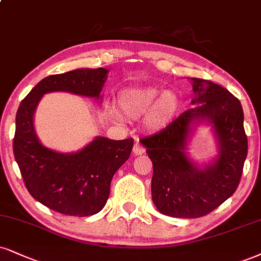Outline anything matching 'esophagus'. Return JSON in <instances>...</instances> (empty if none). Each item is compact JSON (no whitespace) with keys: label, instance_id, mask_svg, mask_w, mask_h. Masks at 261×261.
Instances as JSON below:
<instances>
[{"label":"esophagus","instance_id":"34e87169","mask_svg":"<svg viewBox=\"0 0 261 261\" xmlns=\"http://www.w3.org/2000/svg\"><path fill=\"white\" fill-rule=\"evenodd\" d=\"M144 152H145V147L141 145L140 143L134 144V146H133V153H134V155H136V156L143 155Z\"/></svg>","mask_w":261,"mask_h":261}]
</instances>
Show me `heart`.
Listing matches in <instances>:
<instances>
[{"label": "heart", "mask_w": 261, "mask_h": 261, "mask_svg": "<svg viewBox=\"0 0 261 261\" xmlns=\"http://www.w3.org/2000/svg\"><path fill=\"white\" fill-rule=\"evenodd\" d=\"M118 102L123 114L129 118L146 117L150 128L160 129L169 123L180 109V98L174 92H161L160 89L147 88H125L118 95ZM112 117L117 118L116 111H111Z\"/></svg>", "instance_id": "1"}]
</instances>
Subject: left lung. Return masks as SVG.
Here are the masks:
<instances>
[{
	"label": "left lung",
	"instance_id": "8db88e82",
	"mask_svg": "<svg viewBox=\"0 0 261 261\" xmlns=\"http://www.w3.org/2000/svg\"><path fill=\"white\" fill-rule=\"evenodd\" d=\"M195 106L180 114L163 129L141 139L152 161V201L162 214L199 218L233 195L243 173L248 139L243 127V109L226 88L202 79H191ZM207 118L215 124L221 155L202 170L186 157L189 124Z\"/></svg>",
	"mask_w": 261,
	"mask_h": 261
}]
</instances>
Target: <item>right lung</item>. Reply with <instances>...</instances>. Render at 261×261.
<instances>
[{
    "label": "right lung",
    "instance_id": "add662e5",
    "mask_svg": "<svg viewBox=\"0 0 261 261\" xmlns=\"http://www.w3.org/2000/svg\"><path fill=\"white\" fill-rule=\"evenodd\" d=\"M108 70L79 69L50 75L22 99L15 117L13 152L28 191L60 214L88 217L100 212L110 195L112 176L129 159L134 140L98 137L76 153L44 147L34 130L35 109L44 93L65 91L99 99Z\"/></svg>",
    "mask_w": 261,
    "mask_h": 261
}]
</instances>
